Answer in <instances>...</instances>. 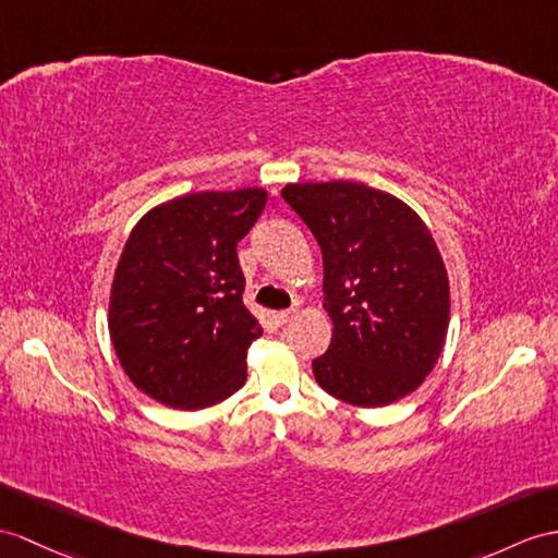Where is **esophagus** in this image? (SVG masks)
<instances>
[{
	"label": "esophagus",
	"instance_id": "1",
	"mask_svg": "<svg viewBox=\"0 0 558 558\" xmlns=\"http://www.w3.org/2000/svg\"><path fill=\"white\" fill-rule=\"evenodd\" d=\"M293 317H295V310H281V312H275V315H271V319H275L279 326L291 322Z\"/></svg>",
	"mask_w": 558,
	"mask_h": 558
}]
</instances>
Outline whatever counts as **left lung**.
I'll return each instance as SVG.
<instances>
[{"instance_id":"left-lung-1","label":"left lung","mask_w":558,"mask_h":558,"mask_svg":"<svg viewBox=\"0 0 558 558\" xmlns=\"http://www.w3.org/2000/svg\"><path fill=\"white\" fill-rule=\"evenodd\" d=\"M283 201L324 257L331 345L312 362L317 384L374 410L414 392L436 366L450 326V279L426 222L404 201L362 182H303Z\"/></svg>"}]
</instances>
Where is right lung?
<instances>
[{"label": "right lung", "mask_w": 558, "mask_h": 558, "mask_svg": "<svg viewBox=\"0 0 558 558\" xmlns=\"http://www.w3.org/2000/svg\"><path fill=\"white\" fill-rule=\"evenodd\" d=\"M267 203L260 186L170 198L134 225L111 283L108 331L134 388L206 410L246 384L263 326L243 305L236 243Z\"/></svg>", "instance_id": "obj_1"}]
</instances>
